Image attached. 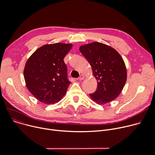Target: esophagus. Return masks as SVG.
I'll use <instances>...</instances> for the list:
<instances>
[{
	"label": "esophagus",
	"mask_w": 155,
	"mask_h": 155,
	"mask_svg": "<svg viewBox=\"0 0 155 155\" xmlns=\"http://www.w3.org/2000/svg\"><path fill=\"white\" fill-rule=\"evenodd\" d=\"M84 78V76L83 75H81L80 76V77L78 78V79H79L80 80H83Z\"/></svg>",
	"instance_id": "esophagus-1"
}]
</instances>
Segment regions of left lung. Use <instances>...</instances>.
<instances>
[{"mask_svg":"<svg viewBox=\"0 0 155 155\" xmlns=\"http://www.w3.org/2000/svg\"><path fill=\"white\" fill-rule=\"evenodd\" d=\"M80 51L91 65L97 81L96 91L90 94L91 99L101 105L115 99L127 78L121 56L113 48L96 41L81 46Z\"/></svg>","mask_w":155,"mask_h":155,"instance_id":"left-lung-1","label":"left lung"}]
</instances>
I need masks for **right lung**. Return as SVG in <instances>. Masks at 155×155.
<instances>
[{"label": "right lung", "instance_id": "obj_1", "mask_svg": "<svg viewBox=\"0 0 155 155\" xmlns=\"http://www.w3.org/2000/svg\"><path fill=\"white\" fill-rule=\"evenodd\" d=\"M72 47L61 43L43 45L28 60L24 70L26 86L39 101L53 104L66 93L71 82L64 58Z\"/></svg>", "mask_w": 155, "mask_h": 155}]
</instances>
